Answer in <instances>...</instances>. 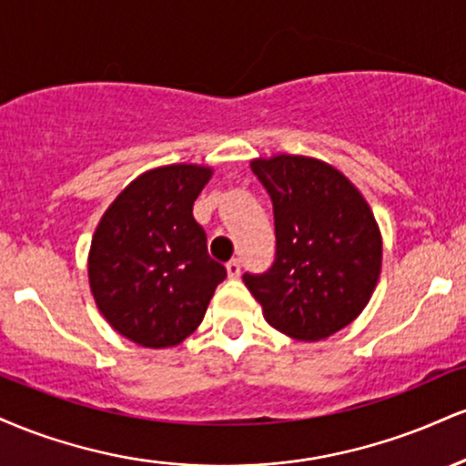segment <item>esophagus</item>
I'll return each instance as SVG.
<instances>
[{
  "mask_svg": "<svg viewBox=\"0 0 466 466\" xmlns=\"http://www.w3.org/2000/svg\"><path fill=\"white\" fill-rule=\"evenodd\" d=\"M226 269H228V276L229 278H238L240 276V260L238 258H232L226 265Z\"/></svg>",
  "mask_w": 466,
  "mask_h": 466,
  "instance_id": "34e87169",
  "label": "esophagus"
}]
</instances>
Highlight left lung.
<instances>
[{
    "mask_svg": "<svg viewBox=\"0 0 466 466\" xmlns=\"http://www.w3.org/2000/svg\"><path fill=\"white\" fill-rule=\"evenodd\" d=\"M274 206L276 256L243 274L276 330L318 341L349 326L381 274V234L360 190L333 166L300 155L254 159Z\"/></svg>",
    "mask_w": 466,
    "mask_h": 466,
    "instance_id": "obj_1",
    "label": "left lung"
}]
</instances>
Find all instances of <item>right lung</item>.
<instances>
[{
    "mask_svg": "<svg viewBox=\"0 0 466 466\" xmlns=\"http://www.w3.org/2000/svg\"><path fill=\"white\" fill-rule=\"evenodd\" d=\"M212 170L175 164L131 181L105 212L89 251V285L117 333L168 349L201 324L226 267L210 258L192 206Z\"/></svg>",
    "mask_w": 466,
    "mask_h": 466,
    "instance_id": "obj_1",
    "label": "right lung"
}]
</instances>
